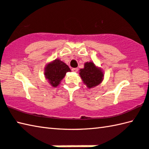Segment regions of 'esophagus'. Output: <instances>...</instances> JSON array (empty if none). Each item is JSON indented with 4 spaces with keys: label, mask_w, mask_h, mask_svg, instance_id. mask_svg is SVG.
Listing matches in <instances>:
<instances>
[{
    "label": "esophagus",
    "mask_w": 149,
    "mask_h": 149,
    "mask_svg": "<svg viewBox=\"0 0 149 149\" xmlns=\"http://www.w3.org/2000/svg\"><path fill=\"white\" fill-rule=\"evenodd\" d=\"M72 71H73L74 72H77L78 71V69L77 68H72Z\"/></svg>",
    "instance_id": "34e87169"
}]
</instances>
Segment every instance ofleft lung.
I'll return each instance as SVG.
<instances>
[{"instance_id": "obj_1", "label": "left lung", "mask_w": 149, "mask_h": 149, "mask_svg": "<svg viewBox=\"0 0 149 149\" xmlns=\"http://www.w3.org/2000/svg\"><path fill=\"white\" fill-rule=\"evenodd\" d=\"M79 72L81 79L89 89L99 86L103 81L104 75L102 69L95 65L93 61L84 63V67L80 69Z\"/></svg>"}]
</instances>
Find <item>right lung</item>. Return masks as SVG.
<instances>
[{"instance_id": "add662e5", "label": "right lung", "mask_w": 149, "mask_h": 149, "mask_svg": "<svg viewBox=\"0 0 149 149\" xmlns=\"http://www.w3.org/2000/svg\"><path fill=\"white\" fill-rule=\"evenodd\" d=\"M70 71L71 69L68 65L60 59H56L47 64L44 69V74L50 86L56 88L60 85L66 72Z\"/></svg>"}]
</instances>
